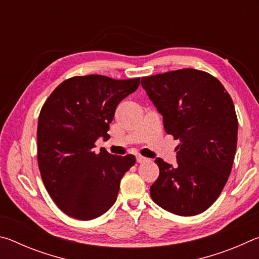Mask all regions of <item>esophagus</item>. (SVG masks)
<instances>
[{
    "instance_id": "1",
    "label": "esophagus",
    "mask_w": 259,
    "mask_h": 259,
    "mask_svg": "<svg viewBox=\"0 0 259 259\" xmlns=\"http://www.w3.org/2000/svg\"><path fill=\"white\" fill-rule=\"evenodd\" d=\"M136 160H137V162H138V163H142V162H144V161H146L147 159H146V157H144V156H142V155H137V156H136Z\"/></svg>"
}]
</instances>
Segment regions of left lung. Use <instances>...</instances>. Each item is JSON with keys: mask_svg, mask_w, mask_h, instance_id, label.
Here are the masks:
<instances>
[{"mask_svg": "<svg viewBox=\"0 0 259 259\" xmlns=\"http://www.w3.org/2000/svg\"><path fill=\"white\" fill-rule=\"evenodd\" d=\"M142 85L163 116L177 146V165L160 157L151 196L178 216H194L218 199L233 165L238 117L224 85L209 73L177 69L142 77Z\"/></svg>", "mask_w": 259, "mask_h": 259, "instance_id": "1", "label": "left lung"}]
</instances>
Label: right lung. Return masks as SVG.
<instances>
[{
    "mask_svg": "<svg viewBox=\"0 0 259 259\" xmlns=\"http://www.w3.org/2000/svg\"><path fill=\"white\" fill-rule=\"evenodd\" d=\"M139 87V77L85 75L65 80L46 100L37 123V162L43 184L61 211L80 221L102 216L116 201L134 155L94 152L107 139L116 106Z\"/></svg>",
    "mask_w": 259,
    "mask_h": 259,
    "instance_id": "add662e5",
    "label": "right lung"
}]
</instances>
